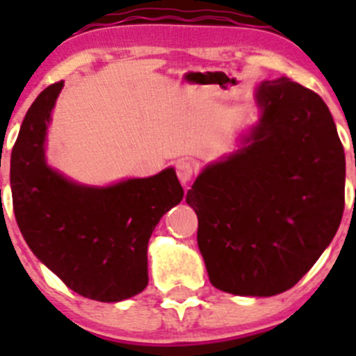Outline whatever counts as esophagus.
Returning <instances> with one entry per match:
<instances>
[{
  "label": "esophagus",
  "instance_id": "34e87169",
  "mask_svg": "<svg viewBox=\"0 0 356 356\" xmlns=\"http://www.w3.org/2000/svg\"><path fill=\"white\" fill-rule=\"evenodd\" d=\"M196 171H197V165L193 162V160L184 159L176 163V175H178V178H180L181 184H187V181H191V178L196 175Z\"/></svg>",
  "mask_w": 356,
  "mask_h": 356
}]
</instances>
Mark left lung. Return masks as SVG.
<instances>
[{"label": "left lung", "instance_id": "1", "mask_svg": "<svg viewBox=\"0 0 356 356\" xmlns=\"http://www.w3.org/2000/svg\"><path fill=\"white\" fill-rule=\"evenodd\" d=\"M259 124L187 193L212 285L237 296L294 287L337 234L346 159L326 103L280 78L257 89Z\"/></svg>", "mask_w": 356, "mask_h": 356}]
</instances>
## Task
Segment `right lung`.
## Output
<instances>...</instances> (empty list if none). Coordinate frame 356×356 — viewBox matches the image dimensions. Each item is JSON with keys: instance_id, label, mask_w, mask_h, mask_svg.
<instances>
[{"instance_id": "obj_1", "label": "right lung", "mask_w": 356, "mask_h": 356, "mask_svg": "<svg viewBox=\"0 0 356 356\" xmlns=\"http://www.w3.org/2000/svg\"><path fill=\"white\" fill-rule=\"evenodd\" d=\"M64 81L37 96L10 156L15 221L37 259L71 291L115 303L147 285V241L184 188L175 169L110 187L67 180L46 163L44 143Z\"/></svg>"}]
</instances>
